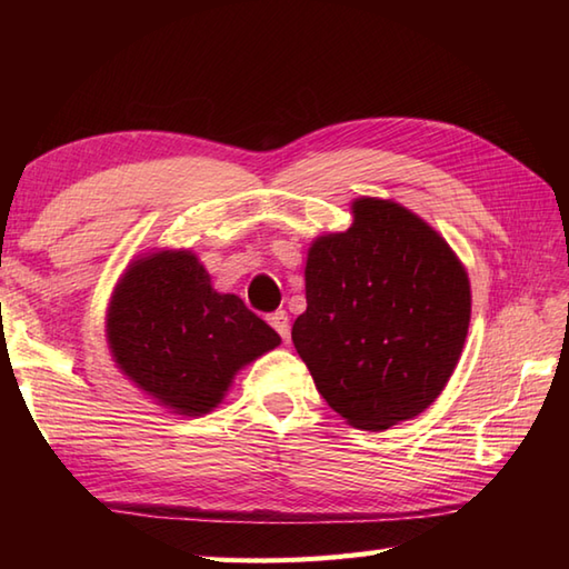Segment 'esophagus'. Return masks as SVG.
Segmentation results:
<instances>
[{
	"label": "esophagus",
	"mask_w": 569,
	"mask_h": 569,
	"mask_svg": "<svg viewBox=\"0 0 569 569\" xmlns=\"http://www.w3.org/2000/svg\"><path fill=\"white\" fill-rule=\"evenodd\" d=\"M269 325H271V328H273L278 335L283 337V340H288V330H291V328H288V312H286V310L271 312V316H269Z\"/></svg>",
	"instance_id": "1"
}]
</instances>
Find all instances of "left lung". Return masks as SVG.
<instances>
[{
    "label": "left lung",
    "mask_w": 569,
    "mask_h": 569,
    "mask_svg": "<svg viewBox=\"0 0 569 569\" xmlns=\"http://www.w3.org/2000/svg\"><path fill=\"white\" fill-rule=\"evenodd\" d=\"M347 232L308 251V308L293 345L316 389L349 426L386 430L416 418L462 355L471 293L465 266L418 214L359 198Z\"/></svg>",
    "instance_id": "obj_1"
}]
</instances>
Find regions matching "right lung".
Listing matches in <instances>:
<instances>
[{"label": "right lung", "instance_id": "obj_1", "mask_svg": "<svg viewBox=\"0 0 569 569\" xmlns=\"http://www.w3.org/2000/svg\"><path fill=\"white\" fill-rule=\"evenodd\" d=\"M107 342L127 377L180 416L222 401L234 373L278 347L232 293H217L190 251H159L127 269L107 312Z\"/></svg>", "mask_w": 569, "mask_h": 569}]
</instances>
